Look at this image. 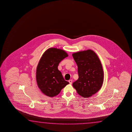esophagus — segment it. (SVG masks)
I'll use <instances>...</instances> for the list:
<instances>
[{"instance_id":"34e87169","label":"esophagus","mask_w":132,"mask_h":132,"mask_svg":"<svg viewBox=\"0 0 132 132\" xmlns=\"http://www.w3.org/2000/svg\"><path fill=\"white\" fill-rule=\"evenodd\" d=\"M68 82H69L70 84H72V80H69L68 81Z\"/></svg>"}]
</instances>
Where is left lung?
<instances>
[{
	"mask_svg": "<svg viewBox=\"0 0 132 132\" xmlns=\"http://www.w3.org/2000/svg\"><path fill=\"white\" fill-rule=\"evenodd\" d=\"M78 68V78L72 84L77 93L84 98L96 94L103 85L104 72L100 60L91 49L72 54Z\"/></svg>",
	"mask_w": 132,
	"mask_h": 132,
	"instance_id": "obj_1",
	"label": "left lung"
}]
</instances>
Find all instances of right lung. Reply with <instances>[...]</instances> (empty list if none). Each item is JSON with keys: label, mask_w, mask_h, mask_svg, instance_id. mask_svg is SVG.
Here are the masks:
<instances>
[{"label": "right lung", "mask_w": 132, "mask_h": 132, "mask_svg": "<svg viewBox=\"0 0 132 132\" xmlns=\"http://www.w3.org/2000/svg\"><path fill=\"white\" fill-rule=\"evenodd\" d=\"M68 56L62 49L51 47L43 53L36 68V80L38 87L46 96L53 97L69 83L58 69L61 60Z\"/></svg>", "instance_id": "right-lung-1"}]
</instances>
